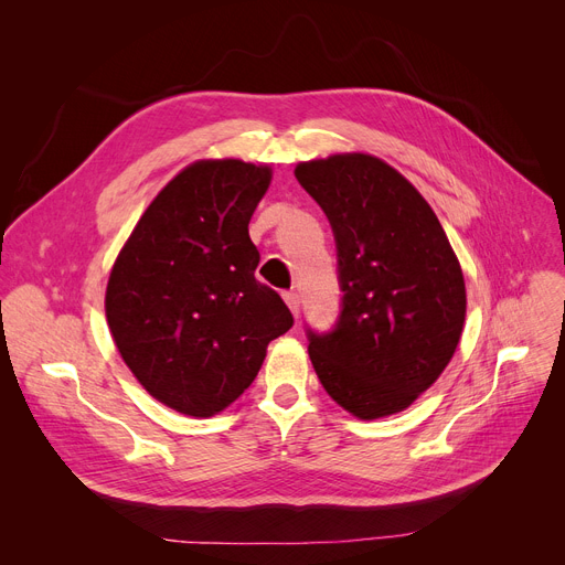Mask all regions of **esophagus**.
I'll list each match as a JSON object with an SVG mask.
<instances>
[{"mask_svg": "<svg viewBox=\"0 0 565 565\" xmlns=\"http://www.w3.org/2000/svg\"><path fill=\"white\" fill-rule=\"evenodd\" d=\"M284 300H286L288 309L292 311V316L298 318V316H300V295L295 292V290H286V292H284Z\"/></svg>", "mask_w": 565, "mask_h": 565, "instance_id": "34e87169", "label": "esophagus"}]
</instances>
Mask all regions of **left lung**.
<instances>
[{"instance_id": "8db88e82", "label": "left lung", "mask_w": 565, "mask_h": 565, "mask_svg": "<svg viewBox=\"0 0 565 565\" xmlns=\"http://www.w3.org/2000/svg\"><path fill=\"white\" fill-rule=\"evenodd\" d=\"M298 183L328 215L343 292L330 332L307 328L328 392L360 419L390 417L447 369L465 322V279L433 207L364 153L302 162Z\"/></svg>"}]
</instances>
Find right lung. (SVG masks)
Here are the masks:
<instances>
[{
  "mask_svg": "<svg viewBox=\"0 0 565 565\" xmlns=\"http://www.w3.org/2000/svg\"><path fill=\"white\" fill-rule=\"evenodd\" d=\"M270 169L201 160L146 207L105 295L114 343L143 390L190 417L222 412L254 382L265 348L292 328L256 279L249 220Z\"/></svg>",
  "mask_w": 565,
  "mask_h": 565,
  "instance_id": "add662e5",
  "label": "right lung"
}]
</instances>
